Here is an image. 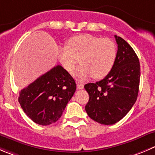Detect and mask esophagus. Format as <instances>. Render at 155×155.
Here are the masks:
<instances>
[{"mask_svg":"<svg viewBox=\"0 0 155 155\" xmlns=\"http://www.w3.org/2000/svg\"><path fill=\"white\" fill-rule=\"evenodd\" d=\"M76 86H77V88H79V89H82V88H84V84L77 82V83H76Z\"/></svg>","mask_w":155,"mask_h":155,"instance_id":"obj_1","label":"esophagus"}]
</instances>
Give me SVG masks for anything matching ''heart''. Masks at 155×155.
<instances>
[{
    "label": "heart",
    "mask_w": 155,
    "mask_h": 155,
    "mask_svg": "<svg viewBox=\"0 0 155 155\" xmlns=\"http://www.w3.org/2000/svg\"><path fill=\"white\" fill-rule=\"evenodd\" d=\"M117 58V48L109 38L90 34L71 38L68 46L58 49V58L63 67L72 72L76 64L82 63L73 72L79 80L91 77L94 79L105 77L112 70Z\"/></svg>",
    "instance_id": "heart-1"
}]
</instances>
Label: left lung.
I'll return each instance as SVG.
<instances>
[{"label":"left lung","mask_w":155,"mask_h":155,"mask_svg":"<svg viewBox=\"0 0 155 155\" xmlns=\"http://www.w3.org/2000/svg\"><path fill=\"white\" fill-rule=\"evenodd\" d=\"M117 53L111 71L102 80L85 85L89 94L85 111L91 119L112 125L125 117L138 97L140 64L133 48L115 35Z\"/></svg>","instance_id":"1"}]
</instances>
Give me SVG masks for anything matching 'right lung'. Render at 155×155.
<instances>
[{
	"mask_svg": "<svg viewBox=\"0 0 155 155\" xmlns=\"http://www.w3.org/2000/svg\"><path fill=\"white\" fill-rule=\"evenodd\" d=\"M76 89L71 75L58 65L19 91L20 106L35 124L57 122Z\"/></svg>",
	"mask_w": 155,
	"mask_h": 155,
	"instance_id": "1",
	"label": "right lung"
}]
</instances>
